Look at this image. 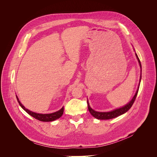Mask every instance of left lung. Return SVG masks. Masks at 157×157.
I'll list each match as a JSON object with an SVG mask.
<instances>
[{
    "mask_svg": "<svg viewBox=\"0 0 157 157\" xmlns=\"http://www.w3.org/2000/svg\"><path fill=\"white\" fill-rule=\"evenodd\" d=\"M136 58L138 60V62L140 66V68H141V76H140V83H139V86L138 88L137 89V91L136 92V94L134 95V96L133 97V98L132 99V100L127 103L126 105H124V107H121V108H118L117 109H115V110L111 111H109V112H98L93 110V109L90 107L89 103H88V110L90 113L91 115L95 117L97 119L99 120H108V119H111V118H114L115 117H117L118 116H120L122 114H124L125 113H126L129 109L131 108V107L132 106L133 103H134L135 101V99L136 98V96L137 95V93H138V90H139V88H140V81H141V62H140V60L138 58V56H137V54L136 53Z\"/></svg>",
    "mask_w": 157,
    "mask_h": 157,
    "instance_id": "obj_1",
    "label": "left lung"
}]
</instances>
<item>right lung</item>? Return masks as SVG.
I'll use <instances>...</instances> for the list:
<instances>
[{
    "label": "right lung",
    "instance_id": "add662e5",
    "mask_svg": "<svg viewBox=\"0 0 157 157\" xmlns=\"http://www.w3.org/2000/svg\"><path fill=\"white\" fill-rule=\"evenodd\" d=\"M16 98L17 100L20 104V105L21 107V108L25 110L29 115H30L31 117H34L36 119L39 120L40 121H43V122H51V121H54L58 118H60L61 116H62L63 113V107L61 108L60 110L56 111L55 113H50V114H40V113H36L35 112H33L29 111V109H26L24 106H23L22 104L21 103V102L19 100V99L17 98V96H16Z\"/></svg>",
    "mask_w": 157,
    "mask_h": 157
}]
</instances>
